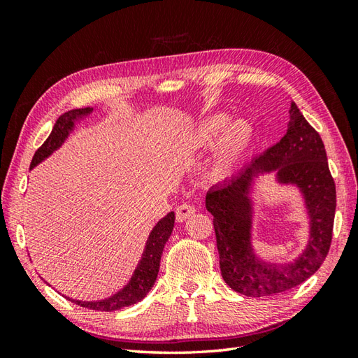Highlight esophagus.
Returning a JSON list of instances; mask_svg holds the SVG:
<instances>
[{"label":"esophagus","instance_id":"1","mask_svg":"<svg viewBox=\"0 0 358 358\" xmlns=\"http://www.w3.org/2000/svg\"><path fill=\"white\" fill-rule=\"evenodd\" d=\"M196 212L195 206H192V204H180V206L177 208V210H175V214H177V222H185V220H187L191 215H194Z\"/></svg>","mask_w":358,"mask_h":358}]
</instances>
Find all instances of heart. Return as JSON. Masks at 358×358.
Masks as SVG:
<instances>
[{
	"label": "heart",
	"mask_w": 358,
	"mask_h": 358,
	"mask_svg": "<svg viewBox=\"0 0 358 358\" xmlns=\"http://www.w3.org/2000/svg\"><path fill=\"white\" fill-rule=\"evenodd\" d=\"M229 113L218 112L203 118L180 140L183 154L195 155L206 150L212 143L206 172L212 180H224L237 172L245 163L255 144L257 132L252 121L248 118H234Z\"/></svg>",
	"instance_id": "1"
}]
</instances>
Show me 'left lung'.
Wrapping results in <instances>:
<instances>
[{
	"label": "left lung",
	"mask_w": 358,
	"mask_h": 358,
	"mask_svg": "<svg viewBox=\"0 0 358 358\" xmlns=\"http://www.w3.org/2000/svg\"><path fill=\"white\" fill-rule=\"evenodd\" d=\"M271 171L276 184L299 189L310 220L307 246L289 264L266 262L253 248V187L260 174ZM336 204L324 144L291 101L283 138L206 194L226 285L246 296H269L313 277L329 252Z\"/></svg>",
	"instance_id": "obj_1"
}]
</instances>
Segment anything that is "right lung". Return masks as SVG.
Returning <instances> with one entry per match:
<instances>
[{"label": "right lung", "instance_id": "right-lung-1", "mask_svg": "<svg viewBox=\"0 0 358 358\" xmlns=\"http://www.w3.org/2000/svg\"><path fill=\"white\" fill-rule=\"evenodd\" d=\"M92 112H94V108L72 109L69 112H64L63 115L55 121V124H53V129L50 135L48 136V140H45L43 143V146L35 152L32 163H30V171H32L35 166L43 163L45 158H49L53 152L62 148L64 141L69 138V135L75 131V127H77L80 121L86 120ZM173 223H175V214L173 212H169V214L163 217L154 227H152L140 262L136 264L131 280L127 281V285L123 289H120L118 292L108 296V299L98 300V301H81V300H72V299L69 300L78 306L89 308L94 310H106V313H112V310H118L121 308L131 306V305H135V303L141 301L144 296L149 294L152 286L155 285L163 248L166 245V241L171 237Z\"/></svg>", "mask_w": 358, "mask_h": 358}]
</instances>
